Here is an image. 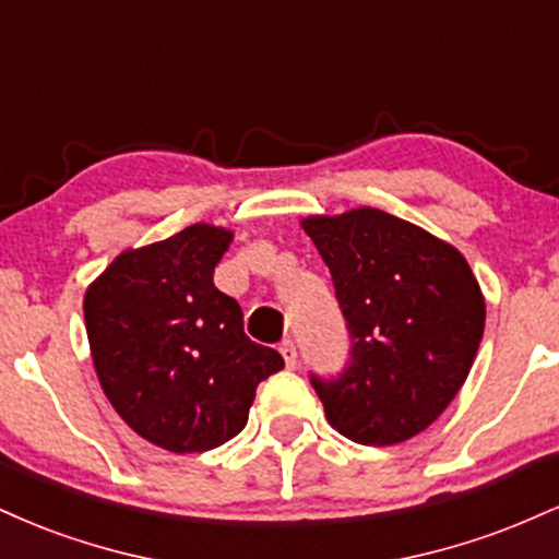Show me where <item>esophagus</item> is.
<instances>
[{
	"instance_id": "obj_1",
	"label": "esophagus",
	"mask_w": 559,
	"mask_h": 559,
	"mask_svg": "<svg viewBox=\"0 0 559 559\" xmlns=\"http://www.w3.org/2000/svg\"><path fill=\"white\" fill-rule=\"evenodd\" d=\"M278 352H281V357H284L286 368H297V346H294V342H284Z\"/></svg>"
}]
</instances>
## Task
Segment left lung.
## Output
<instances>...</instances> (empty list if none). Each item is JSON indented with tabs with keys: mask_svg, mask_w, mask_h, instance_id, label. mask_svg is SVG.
<instances>
[{
	"mask_svg": "<svg viewBox=\"0 0 559 559\" xmlns=\"http://www.w3.org/2000/svg\"><path fill=\"white\" fill-rule=\"evenodd\" d=\"M301 228L329 265L349 329L338 378L310 376L325 418L357 444L426 431L463 389L486 301L460 249L383 210L310 215Z\"/></svg>",
	"mask_w": 559,
	"mask_h": 559,
	"instance_id": "1",
	"label": "left lung"
}]
</instances>
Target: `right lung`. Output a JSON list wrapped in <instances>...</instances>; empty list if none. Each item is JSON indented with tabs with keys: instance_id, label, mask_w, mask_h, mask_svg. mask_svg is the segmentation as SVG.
I'll return each instance as SVG.
<instances>
[{
	"instance_id": "add662e5",
	"label": "right lung",
	"mask_w": 559,
	"mask_h": 559,
	"mask_svg": "<svg viewBox=\"0 0 559 559\" xmlns=\"http://www.w3.org/2000/svg\"><path fill=\"white\" fill-rule=\"evenodd\" d=\"M234 230L194 223L126 249L83 294L102 391L141 439L207 452L247 426L258 383L284 368L243 333L239 301L217 292L215 265Z\"/></svg>"
}]
</instances>
